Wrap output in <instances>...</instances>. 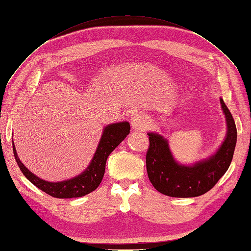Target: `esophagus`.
<instances>
[{"instance_id":"obj_1","label":"esophagus","mask_w":251,"mask_h":251,"mask_svg":"<svg viewBox=\"0 0 251 251\" xmlns=\"http://www.w3.org/2000/svg\"><path fill=\"white\" fill-rule=\"evenodd\" d=\"M131 126L134 130L145 131L150 126V121L144 114H136L131 119Z\"/></svg>"}]
</instances>
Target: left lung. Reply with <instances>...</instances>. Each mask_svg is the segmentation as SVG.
<instances>
[{
    "label": "left lung",
    "mask_w": 251,
    "mask_h": 251,
    "mask_svg": "<svg viewBox=\"0 0 251 251\" xmlns=\"http://www.w3.org/2000/svg\"><path fill=\"white\" fill-rule=\"evenodd\" d=\"M227 121V137L220 150L209 159L192 166L178 164L169 143L158 133L150 132L146 170L150 181L158 192L171 197H196L210 191L227 172L236 144V126L232 114L221 99Z\"/></svg>",
    "instance_id": "obj_1"
}]
</instances>
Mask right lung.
<instances>
[{"mask_svg": "<svg viewBox=\"0 0 251 251\" xmlns=\"http://www.w3.org/2000/svg\"><path fill=\"white\" fill-rule=\"evenodd\" d=\"M129 130L130 125L128 122H121V123H115L105 127L98 150H96L88 169L77 177L61 182H49L34 175L20 161L14 142H12V150H14L16 161L23 175L38 189L56 198L81 197L98 189L105 174L108 156L127 137Z\"/></svg>", "mask_w": 251, "mask_h": 251, "instance_id": "obj_1", "label": "right lung"}]
</instances>
